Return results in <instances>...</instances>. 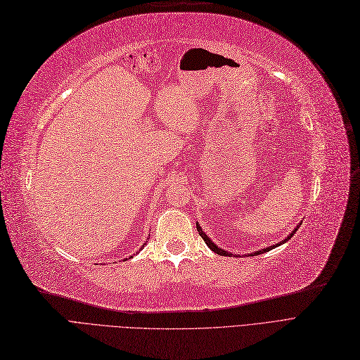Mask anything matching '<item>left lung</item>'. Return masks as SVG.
<instances>
[{
	"label": "left lung",
	"instance_id": "8db88e82",
	"mask_svg": "<svg viewBox=\"0 0 360 360\" xmlns=\"http://www.w3.org/2000/svg\"><path fill=\"white\" fill-rule=\"evenodd\" d=\"M300 227V224L292 231V235H290V236H287V239H284L283 242H280V243H276V245H274V247H268V248H264V250H262V251H257V252H254V254H251V256H256V254H263V252H266V251H269V250H272V248H275V247H278V245H281V243H284V242H287L290 238H292L295 233H296V230ZM197 231H199V235L202 236V239L206 242V245L207 247H210L214 252H217V254H219V256H223V254H227V256H229V252H226V251H223V250H219L217 245H214V243L211 242V239L210 238H207L205 233H203V230H202V227L199 226V224H197Z\"/></svg>",
	"mask_w": 360,
	"mask_h": 360
}]
</instances>
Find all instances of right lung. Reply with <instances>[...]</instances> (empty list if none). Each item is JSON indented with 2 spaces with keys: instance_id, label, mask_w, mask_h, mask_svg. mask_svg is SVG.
I'll use <instances>...</instances> for the list:
<instances>
[{
  "instance_id": "1",
  "label": "right lung",
  "mask_w": 360,
  "mask_h": 360,
  "mask_svg": "<svg viewBox=\"0 0 360 360\" xmlns=\"http://www.w3.org/2000/svg\"><path fill=\"white\" fill-rule=\"evenodd\" d=\"M141 250H142V248H141Z\"/></svg>"
}]
</instances>
